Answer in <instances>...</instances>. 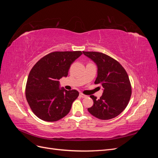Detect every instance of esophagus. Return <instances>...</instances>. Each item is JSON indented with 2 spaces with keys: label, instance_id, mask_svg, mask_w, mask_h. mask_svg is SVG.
I'll list each match as a JSON object with an SVG mask.
<instances>
[{
  "label": "esophagus",
  "instance_id": "obj_1",
  "mask_svg": "<svg viewBox=\"0 0 158 158\" xmlns=\"http://www.w3.org/2000/svg\"><path fill=\"white\" fill-rule=\"evenodd\" d=\"M80 96L81 98H86L87 95H84V94H82V93H80Z\"/></svg>",
  "mask_w": 158,
  "mask_h": 158
}]
</instances>
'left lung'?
I'll use <instances>...</instances> for the list:
<instances>
[{
  "label": "left lung",
  "instance_id": "obj_1",
  "mask_svg": "<svg viewBox=\"0 0 158 158\" xmlns=\"http://www.w3.org/2000/svg\"><path fill=\"white\" fill-rule=\"evenodd\" d=\"M83 54L96 64L95 84H101L103 91L99 99L90 95L94 105L88 111L102 120L116 117L125 110L131 96V85L126 70L118 61L102 52L83 51Z\"/></svg>",
  "mask_w": 158,
  "mask_h": 158
}]
</instances>
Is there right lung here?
Segmentation results:
<instances>
[{
    "instance_id": "obj_1",
    "label": "right lung",
    "mask_w": 158,
    "mask_h": 158,
    "mask_svg": "<svg viewBox=\"0 0 158 158\" xmlns=\"http://www.w3.org/2000/svg\"><path fill=\"white\" fill-rule=\"evenodd\" d=\"M82 55L81 51H56L41 58L28 76L26 97L35 115L54 122L65 117L79 93L60 88L59 80L66 77L70 65Z\"/></svg>"
}]
</instances>
